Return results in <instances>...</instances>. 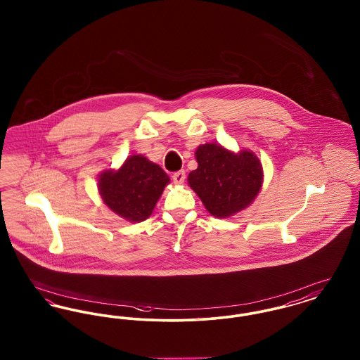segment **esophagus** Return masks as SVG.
I'll use <instances>...</instances> for the list:
<instances>
[{
	"instance_id": "1",
	"label": "esophagus",
	"mask_w": 360,
	"mask_h": 360,
	"mask_svg": "<svg viewBox=\"0 0 360 360\" xmlns=\"http://www.w3.org/2000/svg\"><path fill=\"white\" fill-rule=\"evenodd\" d=\"M185 179H186L185 171H176V172H174V175H172V182H174L175 185H182V184L185 182Z\"/></svg>"
}]
</instances>
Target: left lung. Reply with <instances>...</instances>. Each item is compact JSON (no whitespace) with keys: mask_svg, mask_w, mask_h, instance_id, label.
<instances>
[{"mask_svg":"<svg viewBox=\"0 0 360 360\" xmlns=\"http://www.w3.org/2000/svg\"><path fill=\"white\" fill-rule=\"evenodd\" d=\"M194 155L198 166L191 171L188 184L212 216H233L248 208L261 191L264 169L252 150L233 152L208 143L197 147Z\"/></svg>","mask_w":360,"mask_h":360,"instance_id":"left-lung-1","label":"left lung"}]
</instances>
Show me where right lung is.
Here are the masks:
<instances>
[{
	"label": "right lung",
	"instance_id": "right-lung-1",
	"mask_svg": "<svg viewBox=\"0 0 360 360\" xmlns=\"http://www.w3.org/2000/svg\"><path fill=\"white\" fill-rule=\"evenodd\" d=\"M169 184L163 169L143 155H131L117 169H105L98 191L110 211L130 223L148 219Z\"/></svg>",
	"mask_w": 360,
	"mask_h": 360
}]
</instances>
